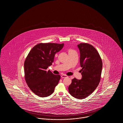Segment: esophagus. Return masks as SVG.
Segmentation results:
<instances>
[{
	"mask_svg": "<svg viewBox=\"0 0 123 123\" xmlns=\"http://www.w3.org/2000/svg\"><path fill=\"white\" fill-rule=\"evenodd\" d=\"M66 76H67V75H65V74H63V75H62L61 76V77H62V78H64L66 77Z\"/></svg>",
	"mask_w": 123,
	"mask_h": 123,
	"instance_id": "obj_1",
	"label": "esophagus"
}]
</instances>
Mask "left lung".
I'll return each instance as SVG.
<instances>
[{"label":"left lung","mask_w":123,"mask_h":123,"mask_svg":"<svg viewBox=\"0 0 123 123\" xmlns=\"http://www.w3.org/2000/svg\"><path fill=\"white\" fill-rule=\"evenodd\" d=\"M80 53V70L82 79L74 78L69 86L70 94L78 99L86 98L92 94L99 84L102 62L99 53L92 45L81 43L77 45Z\"/></svg>","instance_id":"1"}]
</instances>
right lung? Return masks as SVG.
Returning <instances> with one entry per match:
<instances>
[{
  "label": "right lung",
  "mask_w": 123,
  "mask_h": 123,
  "mask_svg": "<svg viewBox=\"0 0 123 123\" xmlns=\"http://www.w3.org/2000/svg\"><path fill=\"white\" fill-rule=\"evenodd\" d=\"M64 44L41 43L30 50L24 61V76L31 90L38 96L46 97L53 94L60 76L54 75L47 68L52 65L55 54Z\"/></svg>",
  "instance_id": "1"
}]
</instances>
